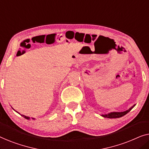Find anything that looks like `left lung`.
<instances>
[{
    "label": "left lung",
    "instance_id": "obj_1",
    "mask_svg": "<svg viewBox=\"0 0 149 149\" xmlns=\"http://www.w3.org/2000/svg\"><path fill=\"white\" fill-rule=\"evenodd\" d=\"M136 105V104H135ZM135 105L132 106V107L129 109L127 111H124V112H113V113H109V114H107V115H102V116L105 118H110V119H113V118H119V117H121L124 116L126 114L129 113V112L131 111V110L133 109V108L135 107Z\"/></svg>",
    "mask_w": 149,
    "mask_h": 149
}]
</instances>
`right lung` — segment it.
I'll return each instance as SVG.
<instances>
[{"instance_id":"add662e5","label":"right lung","mask_w":149,"mask_h":149,"mask_svg":"<svg viewBox=\"0 0 149 149\" xmlns=\"http://www.w3.org/2000/svg\"><path fill=\"white\" fill-rule=\"evenodd\" d=\"M22 117H24V118H25V119H30V117H26V116H25V115H22ZM32 119H34V118H32Z\"/></svg>"}]
</instances>
